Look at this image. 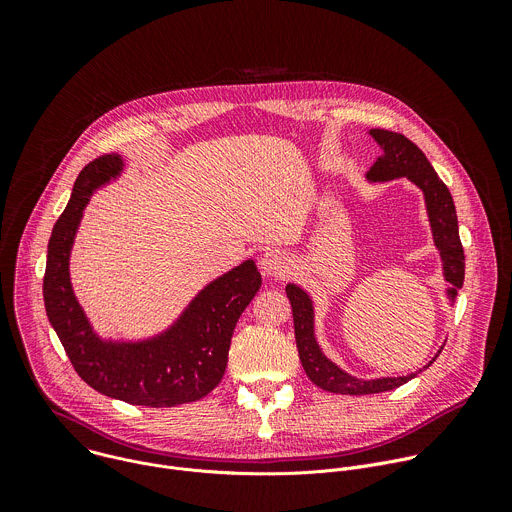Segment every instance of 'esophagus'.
<instances>
[{"instance_id": "esophagus-1", "label": "esophagus", "mask_w": 512, "mask_h": 512, "mask_svg": "<svg viewBox=\"0 0 512 512\" xmlns=\"http://www.w3.org/2000/svg\"><path fill=\"white\" fill-rule=\"evenodd\" d=\"M259 267L265 275H273V277H283L289 273V259L279 253V251H269L261 257Z\"/></svg>"}]
</instances>
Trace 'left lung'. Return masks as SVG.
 <instances>
[{
  "label": "left lung",
  "instance_id": "left-lung-1",
  "mask_svg": "<svg viewBox=\"0 0 512 512\" xmlns=\"http://www.w3.org/2000/svg\"><path fill=\"white\" fill-rule=\"evenodd\" d=\"M371 135L383 148V154L377 158L367 178L373 182H385V180L407 176L413 184H417L423 190L433 241H435V247L442 253L444 275L452 283V289H448V294L450 298H456V291L462 289L464 285V249L458 233L456 206L448 186L440 180V176L435 174L425 154L405 135L387 131V129H371ZM285 294L289 298L291 312H294L296 344H298L302 367L316 387L330 393H338V395H373V393L397 389L415 377L413 373L407 377L362 381L340 371L334 362H330L322 354L314 338V310H312V300L308 298L306 291L294 283H289L285 287Z\"/></svg>",
  "mask_w": 512,
  "mask_h": 512
}]
</instances>
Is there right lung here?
I'll list each match as a JSON object with an SVG mask.
<instances>
[{"mask_svg": "<svg viewBox=\"0 0 512 512\" xmlns=\"http://www.w3.org/2000/svg\"><path fill=\"white\" fill-rule=\"evenodd\" d=\"M123 168L117 154L87 164L56 221L44 273V306L77 375L95 391L131 405L174 407L208 395L221 383L233 330L261 287L253 261L206 285L162 336L137 344L103 342L85 318L68 279V255L93 190Z\"/></svg>", "mask_w": 512, "mask_h": 512, "instance_id": "add662e5", "label": "right lung"}]
</instances>
